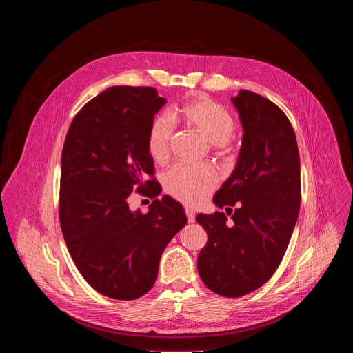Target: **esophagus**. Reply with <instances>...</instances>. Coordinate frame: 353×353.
I'll return each mask as SVG.
<instances>
[{
  "mask_svg": "<svg viewBox=\"0 0 353 353\" xmlns=\"http://www.w3.org/2000/svg\"><path fill=\"white\" fill-rule=\"evenodd\" d=\"M185 215H187V221H188V223H192V222L195 221V212H194L192 210L187 208V210H185Z\"/></svg>",
  "mask_w": 353,
  "mask_h": 353,
  "instance_id": "obj_1",
  "label": "esophagus"
}]
</instances>
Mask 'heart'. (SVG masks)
Wrapping results in <instances>:
<instances>
[{"label": "heart", "mask_w": 353, "mask_h": 353, "mask_svg": "<svg viewBox=\"0 0 353 353\" xmlns=\"http://www.w3.org/2000/svg\"><path fill=\"white\" fill-rule=\"evenodd\" d=\"M174 119L190 130L210 141L218 157H229L233 150L234 119L230 112L205 94H194L174 110ZM174 137L173 124L165 116L150 121L146 132V149L157 163H166L170 158ZM218 184L216 172L211 166L179 165L163 177L165 191L187 205H198Z\"/></svg>", "instance_id": "heart-1"}]
</instances>
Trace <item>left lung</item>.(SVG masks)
Wrapping results in <instances>:
<instances>
[{
    "mask_svg": "<svg viewBox=\"0 0 353 353\" xmlns=\"http://www.w3.org/2000/svg\"><path fill=\"white\" fill-rule=\"evenodd\" d=\"M232 102L243 141L236 168L214 203L232 212L199 214L208 233L198 272L216 294L240 297L263 286L279 267L300 208V159L289 119L271 100L241 89ZM229 215V214H228Z\"/></svg>",
    "mask_w": 353,
    "mask_h": 353,
    "instance_id": "8db88e82",
    "label": "left lung"
}]
</instances>
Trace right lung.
<instances>
[{"label": "right lung", "mask_w": 353, "mask_h": 353, "mask_svg": "<svg viewBox=\"0 0 353 353\" xmlns=\"http://www.w3.org/2000/svg\"><path fill=\"white\" fill-rule=\"evenodd\" d=\"M166 103L150 86H112L74 117L61 155L60 223L85 281L99 293L134 300L154 286L163 250L185 226L184 208L161 194L146 149L150 121ZM154 197L131 212L130 192Z\"/></svg>", "instance_id": "obj_1"}]
</instances>
